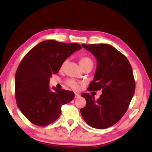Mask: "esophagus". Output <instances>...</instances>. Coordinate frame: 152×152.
I'll return each mask as SVG.
<instances>
[{
	"mask_svg": "<svg viewBox=\"0 0 152 152\" xmlns=\"http://www.w3.org/2000/svg\"><path fill=\"white\" fill-rule=\"evenodd\" d=\"M80 95L79 93H75V98H80Z\"/></svg>",
	"mask_w": 152,
	"mask_h": 152,
	"instance_id": "esophagus-1",
	"label": "esophagus"
}]
</instances>
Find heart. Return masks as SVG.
I'll use <instances>...</instances> for the list:
<instances>
[{"mask_svg": "<svg viewBox=\"0 0 152 152\" xmlns=\"http://www.w3.org/2000/svg\"><path fill=\"white\" fill-rule=\"evenodd\" d=\"M68 62V59H66L65 60H64L63 61V63H61V65L60 66V70L62 71L66 67L67 63ZM79 63L81 66V67L82 68H84L86 66H93V61L92 59L89 58V57H82L79 59ZM66 84L68 86L70 87V88H72L73 90H75L77 91L80 89V83L79 82L76 81L75 79H68L66 81Z\"/></svg>", "mask_w": 152, "mask_h": 152, "instance_id": "1", "label": "heart"}]
</instances>
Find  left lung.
<instances>
[{"instance_id":"1","label":"left lung","mask_w":152,"mask_h":152,"mask_svg":"<svg viewBox=\"0 0 152 152\" xmlns=\"http://www.w3.org/2000/svg\"><path fill=\"white\" fill-rule=\"evenodd\" d=\"M97 59L94 79L87 91L102 90L96 101L89 93L81 96L86 105L80 109L85 122L96 129L111 127L126 113L134 96L136 83L132 66L126 56L112 45L105 44H82Z\"/></svg>"}]
</instances>
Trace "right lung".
Wrapping results in <instances>:
<instances>
[{
  "label": "right lung",
  "instance_id": "obj_1",
  "mask_svg": "<svg viewBox=\"0 0 152 152\" xmlns=\"http://www.w3.org/2000/svg\"><path fill=\"white\" fill-rule=\"evenodd\" d=\"M82 47L77 43L45 40L22 59L15 75V98L18 108L28 120L38 126L53 123L60 116L61 107L74 98L73 91L49 87L63 61Z\"/></svg>",
  "mask_w": 152,
  "mask_h": 152
}]
</instances>
